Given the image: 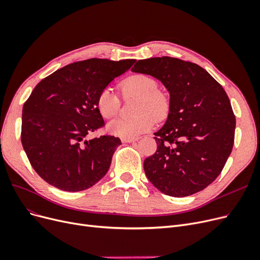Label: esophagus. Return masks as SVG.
Here are the masks:
<instances>
[{
	"label": "esophagus",
	"instance_id": "esophagus-1",
	"mask_svg": "<svg viewBox=\"0 0 260 260\" xmlns=\"http://www.w3.org/2000/svg\"><path fill=\"white\" fill-rule=\"evenodd\" d=\"M137 140H138L137 138H122V141H123V142H127V143L135 142V141H137Z\"/></svg>",
	"mask_w": 260,
	"mask_h": 260
}]
</instances>
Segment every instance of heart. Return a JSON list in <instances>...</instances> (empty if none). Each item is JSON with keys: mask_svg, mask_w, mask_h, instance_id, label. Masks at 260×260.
<instances>
[{"mask_svg": "<svg viewBox=\"0 0 260 260\" xmlns=\"http://www.w3.org/2000/svg\"><path fill=\"white\" fill-rule=\"evenodd\" d=\"M119 89L123 98L138 95L134 109L137 115L111 121L107 129L115 136L136 138L150 131L156 120L166 119L170 112V98L158 88L157 81L150 75L140 73L129 75L119 84ZM96 106L103 118L111 119L119 114L121 100L110 88H105L98 95Z\"/></svg>", "mask_w": 260, "mask_h": 260, "instance_id": "1", "label": "heart"}]
</instances>
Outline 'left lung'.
I'll use <instances>...</instances> for the list:
<instances>
[{
    "label": "left lung",
    "mask_w": 260,
    "mask_h": 260,
    "mask_svg": "<svg viewBox=\"0 0 260 260\" xmlns=\"http://www.w3.org/2000/svg\"><path fill=\"white\" fill-rule=\"evenodd\" d=\"M133 72L159 80L170 93V112L156 132L146 177L162 193L188 197L216 179L232 153L236 118L223 87L202 67L169 56L138 60Z\"/></svg>",
    "instance_id": "left-lung-1"
}]
</instances>
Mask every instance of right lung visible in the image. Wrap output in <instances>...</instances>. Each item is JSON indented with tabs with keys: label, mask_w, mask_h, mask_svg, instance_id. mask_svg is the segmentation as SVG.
Here are the masks:
<instances>
[{
	"label": "right lung",
	"mask_w": 260,
	"mask_h": 260,
	"mask_svg": "<svg viewBox=\"0 0 260 260\" xmlns=\"http://www.w3.org/2000/svg\"><path fill=\"white\" fill-rule=\"evenodd\" d=\"M136 61L91 58L55 71L37 84L22 109L21 142L37 174L69 192L86 190L110 167L118 137L87 140L104 126L99 93Z\"/></svg>",
	"instance_id": "add662e5"
}]
</instances>
